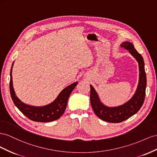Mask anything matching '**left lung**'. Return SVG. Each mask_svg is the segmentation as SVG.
Masks as SVG:
<instances>
[{"instance_id": "1", "label": "left lung", "mask_w": 157, "mask_h": 157, "mask_svg": "<svg viewBox=\"0 0 157 157\" xmlns=\"http://www.w3.org/2000/svg\"><path fill=\"white\" fill-rule=\"evenodd\" d=\"M120 47L126 49L135 58L139 66V82L134 95L124 104L118 106H108L101 102L97 92L90 85V101L95 114L100 119L110 123H120L136 114L141 109L145 97L147 78L145 71V63L142 56L134 48L130 42L124 41Z\"/></svg>"}]
</instances>
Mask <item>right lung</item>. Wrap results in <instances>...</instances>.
<instances>
[{
  "instance_id": "right-lung-1",
  "label": "right lung",
  "mask_w": 157,
  "mask_h": 157,
  "mask_svg": "<svg viewBox=\"0 0 157 157\" xmlns=\"http://www.w3.org/2000/svg\"><path fill=\"white\" fill-rule=\"evenodd\" d=\"M12 63L10 70V91L12 99L16 106L29 119L38 122H49L59 119L64 114L70 94L78 82H74L65 87L51 103L44 106H33L21 101L16 95L12 81Z\"/></svg>"
}]
</instances>
